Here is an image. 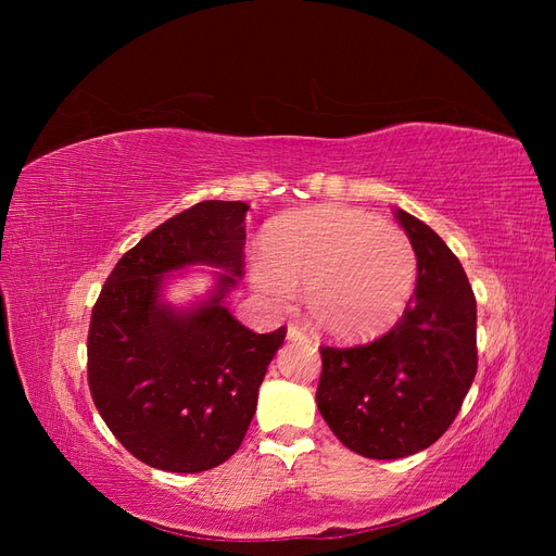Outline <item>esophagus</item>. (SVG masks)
Masks as SVG:
<instances>
[{"label": "esophagus", "mask_w": 556, "mask_h": 556, "mask_svg": "<svg viewBox=\"0 0 556 556\" xmlns=\"http://www.w3.org/2000/svg\"><path fill=\"white\" fill-rule=\"evenodd\" d=\"M288 339L290 341H308V336L301 331L299 327H294V325H288Z\"/></svg>", "instance_id": "obj_1"}]
</instances>
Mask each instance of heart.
I'll use <instances>...</instances> for the list:
<instances>
[{
    "instance_id": "b5f03b06",
    "label": "heart",
    "mask_w": 556,
    "mask_h": 556,
    "mask_svg": "<svg viewBox=\"0 0 556 556\" xmlns=\"http://www.w3.org/2000/svg\"><path fill=\"white\" fill-rule=\"evenodd\" d=\"M250 268L255 290L285 306L304 282L313 323L333 339L359 341L392 329L417 288V252L376 215L313 206L266 227Z\"/></svg>"
}]
</instances>
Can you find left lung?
<instances>
[{
    "label": "left lung",
    "mask_w": 556,
    "mask_h": 556,
    "mask_svg": "<svg viewBox=\"0 0 556 556\" xmlns=\"http://www.w3.org/2000/svg\"><path fill=\"white\" fill-rule=\"evenodd\" d=\"M396 220L417 252V288L392 331L355 348H319L317 408L345 447L401 459L433 445L478 371V308L459 260L415 215Z\"/></svg>",
    "instance_id": "8db88e82"
}]
</instances>
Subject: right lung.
Here are the masks:
<instances>
[{
	"mask_svg": "<svg viewBox=\"0 0 556 556\" xmlns=\"http://www.w3.org/2000/svg\"><path fill=\"white\" fill-rule=\"evenodd\" d=\"M243 201H201L143 237L115 264L92 308V401L134 457L169 473H199L239 450L285 327L255 333L225 306L243 271ZM211 265L206 300L161 296L180 267Z\"/></svg>",
	"mask_w": 556,
	"mask_h": 556,
	"instance_id": "add662e5",
	"label": "right lung"
}]
</instances>
